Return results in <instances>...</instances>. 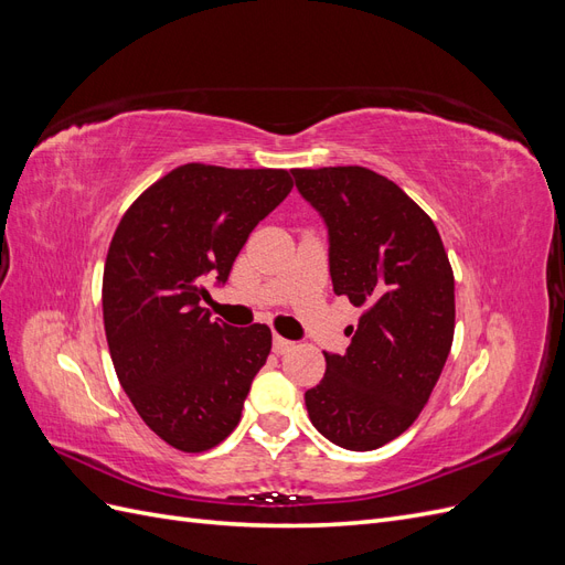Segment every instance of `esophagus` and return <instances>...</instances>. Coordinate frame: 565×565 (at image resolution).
<instances>
[{
    "mask_svg": "<svg viewBox=\"0 0 565 565\" xmlns=\"http://www.w3.org/2000/svg\"><path fill=\"white\" fill-rule=\"evenodd\" d=\"M292 349H295V341H289V339L280 337V334H273V351H276L278 355L292 351Z\"/></svg>",
    "mask_w": 565,
    "mask_h": 565,
    "instance_id": "1",
    "label": "esophagus"
}]
</instances>
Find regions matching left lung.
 <instances>
[{"mask_svg":"<svg viewBox=\"0 0 565 565\" xmlns=\"http://www.w3.org/2000/svg\"><path fill=\"white\" fill-rule=\"evenodd\" d=\"M328 228L334 295L363 313L347 353H324L306 391L311 424L334 446L367 452L417 419L448 361L455 278L434 221L365 167L292 169Z\"/></svg>","mask_w":565,"mask_h":565,"instance_id":"8db88e82","label":"left lung"}]
</instances>
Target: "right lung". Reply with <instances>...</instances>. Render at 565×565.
<instances>
[{
  "instance_id": "right-lung-1",
  "label": "right lung",
  "mask_w": 565,
  "mask_h": 565,
  "mask_svg": "<svg viewBox=\"0 0 565 565\" xmlns=\"http://www.w3.org/2000/svg\"><path fill=\"white\" fill-rule=\"evenodd\" d=\"M292 191L285 169L183 164L119 221L104 270L113 365L136 413L169 446L202 452L241 422L266 365V324L210 320L204 282L226 285L254 226Z\"/></svg>"
}]
</instances>
